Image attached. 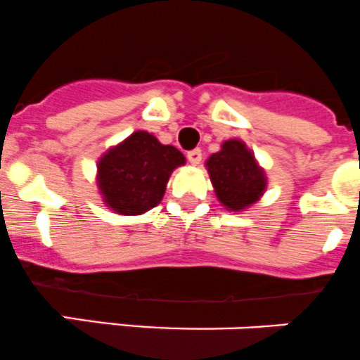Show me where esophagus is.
<instances>
[{
  "label": "esophagus",
  "instance_id": "34e87169",
  "mask_svg": "<svg viewBox=\"0 0 360 360\" xmlns=\"http://www.w3.org/2000/svg\"><path fill=\"white\" fill-rule=\"evenodd\" d=\"M188 160H190L191 165H198V163L202 162V151L200 149H191V151H188Z\"/></svg>",
  "mask_w": 360,
  "mask_h": 360
}]
</instances>
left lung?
Returning a JSON list of instances; mask_svg holds the SVG:
<instances>
[{"instance_id":"obj_1","label":"left lung","mask_w":360,"mask_h":360,"mask_svg":"<svg viewBox=\"0 0 360 360\" xmlns=\"http://www.w3.org/2000/svg\"><path fill=\"white\" fill-rule=\"evenodd\" d=\"M218 200L230 211H244L264 195L267 177L239 139H230L205 162Z\"/></svg>"}]
</instances>
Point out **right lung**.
Instances as JSON below:
<instances>
[{"instance_id":"1","label":"right lung","mask_w":360,"mask_h":360,"mask_svg":"<svg viewBox=\"0 0 360 360\" xmlns=\"http://www.w3.org/2000/svg\"><path fill=\"white\" fill-rule=\"evenodd\" d=\"M184 163L179 149L139 130L98 160L96 183L107 207L117 214H142L162 202L170 174Z\"/></svg>"}]
</instances>
